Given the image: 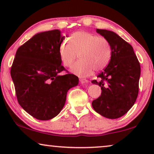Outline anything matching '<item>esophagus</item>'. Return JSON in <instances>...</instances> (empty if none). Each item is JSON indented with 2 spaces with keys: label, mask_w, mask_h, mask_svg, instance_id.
I'll list each match as a JSON object with an SVG mask.
<instances>
[{
  "label": "esophagus",
  "mask_w": 154,
  "mask_h": 154,
  "mask_svg": "<svg viewBox=\"0 0 154 154\" xmlns=\"http://www.w3.org/2000/svg\"><path fill=\"white\" fill-rule=\"evenodd\" d=\"M80 82H81V83L83 84V83H88V81L87 79H80Z\"/></svg>",
  "instance_id": "1"
}]
</instances>
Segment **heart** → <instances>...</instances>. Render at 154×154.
I'll return each instance as SVG.
<instances>
[{
  "instance_id": "heart-1",
  "label": "heart",
  "mask_w": 154,
  "mask_h": 154,
  "mask_svg": "<svg viewBox=\"0 0 154 154\" xmlns=\"http://www.w3.org/2000/svg\"><path fill=\"white\" fill-rule=\"evenodd\" d=\"M69 41L60 43L59 54L63 64L70 67L79 54L80 60L71 67V72L80 77H85L91 75L94 70H103L109 64L112 49L104 37L79 31L72 33Z\"/></svg>"
}]
</instances>
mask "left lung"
I'll list each match as a JSON object with an SVG mask.
<instances>
[{"label": "left lung", "mask_w": 154, "mask_h": 154, "mask_svg": "<svg viewBox=\"0 0 154 154\" xmlns=\"http://www.w3.org/2000/svg\"><path fill=\"white\" fill-rule=\"evenodd\" d=\"M97 32L108 40L112 54L108 66L97 75L100 81L92 83L102 89L101 95L93 100L94 111L107 119L125 115L136 102L139 92L141 68L132 45L116 33L106 29Z\"/></svg>", "instance_id": "obj_1"}]
</instances>
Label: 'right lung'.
Listing matches in <instances>:
<instances>
[{
  "label": "right lung",
  "instance_id": "add662e5",
  "mask_svg": "<svg viewBox=\"0 0 154 154\" xmlns=\"http://www.w3.org/2000/svg\"><path fill=\"white\" fill-rule=\"evenodd\" d=\"M64 39L57 29L37 33L18 48L11 66L19 104L41 121L57 116L68 90L79 83V78L61 64L59 47ZM63 70L66 75L59 74Z\"/></svg>",
  "mask_w": 154,
  "mask_h": 154
}]
</instances>
